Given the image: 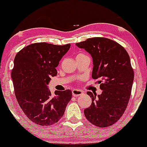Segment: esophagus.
Listing matches in <instances>:
<instances>
[{
	"instance_id": "esophagus-1",
	"label": "esophagus",
	"mask_w": 147,
	"mask_h": 147,
	"mask_svg": "<svg viewBox=\"0 0 147 147\" xmlns=\"http://www.w3.org/2000/svg\"><path fill=\"white\" fill-rule=\"evenodd\" d=\"M72 95H73L74 97H78V96H80L81 95V94H82V92L81 91V90H77V89H74V90L72 91Z\"/></svg>"
}]
</instances>
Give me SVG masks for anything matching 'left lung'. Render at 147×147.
<instances>
[{
    "label": "left lung",
    "instance_id": "left-lung-1",
    "mask_svg": "<svg viewBox=\"0 0 147 147\" xmlns=\"http://www.w3.org/2000/svg\"><path fill=\"white\" fill-rule=\"evenodd\" d=\"M91 55L93 60L92 77L100 79L101 94L91 92L90 107L84 110L90 122L99 127L112 125L124 114L131 95L134 70L125 49L106 38H92L76 43Z\"/></svg>",
    "mask_w": 147,
    "mask_h": 147
}]
</instances>
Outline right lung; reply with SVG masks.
Masks as SVG:
<instances>
[{"instance_id": "obj_1", "label": "right lung", "mask_w": 147, "mask_h": 147, "mask_svg": "<svg viewBox=\"0 0 147 147\" xmlns=\"http://www.w3.org/2000/svg\"><path fill=\"white\" fill-rule=\"evenodd\" d=\"M69 47L70 44L38 42L26 46L15 57L11 72L15 94L25 115L35 124L50 126L57 122L72 99L71 90L53 94L47 86Z\"/></svg>"}]
</instances>
